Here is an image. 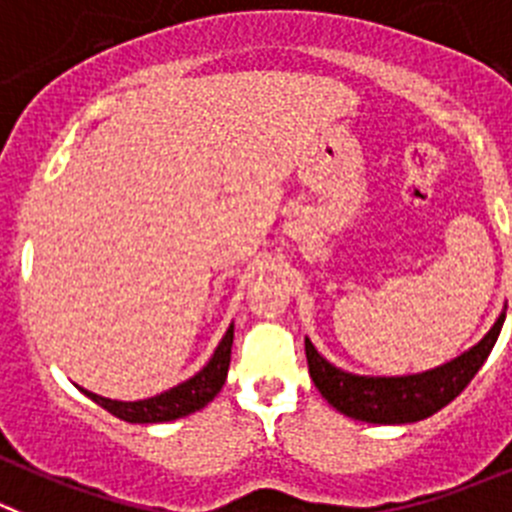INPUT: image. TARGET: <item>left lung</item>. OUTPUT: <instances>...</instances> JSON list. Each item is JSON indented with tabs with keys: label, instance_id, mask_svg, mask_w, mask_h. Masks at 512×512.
<instances>
[{
	"label": "left lung",
	"instance_id": "8db88e82",
	"mask_svg": "<svg viewBox=\"0 0 512 512\" xmlns=\"http://www.w3.org/2000/svg\"><path fill=\"white\" fill-rule=\"evenodd\" d=\"M505 323V310L490 331L477 341L470 351L437 369L409 376H358L341 371L331 361L315 351L313 343L305 338V358L315 389L321 391L333 409L346 417L369 424H412L432 417L447 407L465 386L475 379L477 371L493 351Z\"/></svg>",
	"mask_w": 512,
	"mask_h": 512
}]
</instances>
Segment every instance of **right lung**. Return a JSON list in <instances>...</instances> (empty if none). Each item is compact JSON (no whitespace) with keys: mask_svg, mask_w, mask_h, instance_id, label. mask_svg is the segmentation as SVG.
<instances>
[{"mask_svg":"<svg viewBox=\"0 0 512 512\" xmlns=\"http://www.w3.org/2000/svg\"><path fill=\"white\" fill-rule=\"evenodd\" d=\"M232 338H234V326H229L227 333H224V338L219 341L217 351H214V356L209 358L207 366H204L202 371H197L191 379L181 381V384L174 386V389L151 396V399L116 401V399H105V396L93 394V391L88 389H80V391H83L85 396H90L95 404L108 409L113 417L131 424L174 422V419L189 417V414L207 407L209 401L222 391L224 379H227V371H229V356H232Z\"/></svg>","mask_w":512,"mask_h":512,"instance_id":"add662e5","label":"right lung"}]
</instances>
